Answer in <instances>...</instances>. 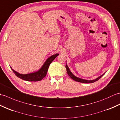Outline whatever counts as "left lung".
Masks as SVG:
<instances>
[{"label": "left lung", "instance_id": "obj_1", "mask_svg": "<svg viewBox=\"0 0 120 120\" xmlns=\"http://www.w3.org/2000/svg\"><path fill=\"white\" fill-rule=\"evenodd\" d=\"M65 68H67V73H68V76H70V77L73 79L74 80H75L76 81H77V82H82V83H93V82H95V81H98V79H99L102 76L105 74V73L104 74L101 75V76H99V77H98V78H97L96 79H95L94 80H85V79H81V78H78L77 77H76L72 73V72H71L70 70V68H68V67L67 64H66V66H65Z\"/></svg>", "mask_w": 120, "mask_h": 120}]
</instances>
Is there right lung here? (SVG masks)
Listing matches in <instances>:
<instances>
[{
  "label": "right lung",
  "mask_w": 120,
  "mask_h": 120,
  "mask_svg": "<svg viewBox=\"0 0 120 120\" xmlns=\"http://www.w3.org/2000/svg\"><path fill=\"white\" fill-rule=\"evenodd\" d=\"M59 55L58 53H56L55 55H52L49 58H48L46 61L45 62L44 64L40 69L36 72L28 74H21L16 71L13 70H12L17 77L19 78L22 79V80L28 81H38L41 80L42 79L45 77L47 72V71L49 68L50 63L52 62V61Z\"/></svg>",
  "instance_id": "obj_1"
}]
</instances>
